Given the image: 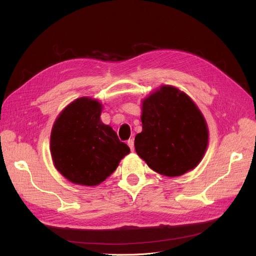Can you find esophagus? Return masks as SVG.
I'll list each match as a JSON object with an SVG mask.
<instances>
[{
    "label": "esophagus",
    "mask_w": 256,
    "mask_h": 256,
    "mask_svg": "<svg viewBox=\"0 0 256 256\" xmlns=\"http://www.w3.org/2000/svg\"><path fill=\"white\" fill-rule=\"evenodd\" d=\"M127 144L130 147V150L134 152V138H130V140H128Z\"/></svg>",
    "instance_id": "esophagus-1"
}]
</instances>
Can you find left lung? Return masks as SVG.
Masks as SVG:
<instances>
[{
  "instance_id": "8db88e82",
  "label": "left lung",
  "mask_w": 256,
  "mask_h": 256,
  "mask_svg": "<svg viewBox=\"0 0 256 256\" xmlns=\"http://www.w3.org/2000/svg\"><path fill=\"white\" fill-rule=\"evenodd\" d=\"M141 120L136 152L152 171L180 176L203 159L208 146L207 122L194 102L180 88L161 85L145 97Z\"/></svg>"
}]
</instances>
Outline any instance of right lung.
<instances>
[{
	"label": "right lung",
	"instance_id": "add662e5",
	"mask_svg": "<svg viewBox=\"0 0 256 256\" xmlns=\"http://www.w3.org/2000/svg\"><path fill=\"white\" fill-rule=\"evenodd\" d=\"M102 104L80 97L69 104L53 124L50 152L53 164L76 184L98 186L130 152L111 126L100 120Z\"/></svg>",
	"mask_w": 256,
	"mask_h": 256
}]
</instances>
